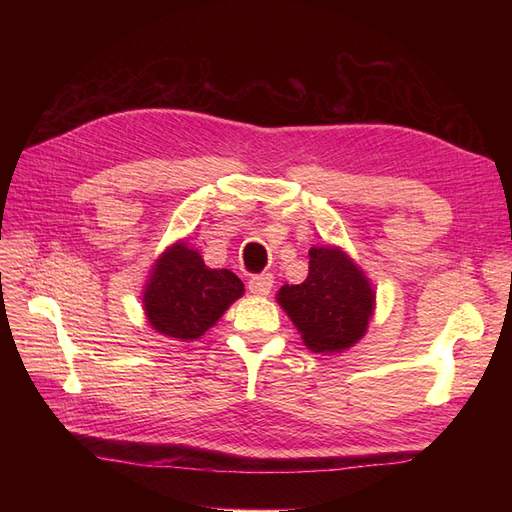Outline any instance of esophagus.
Listing matches in <instances>:
<instances>
[{"mask_svg": "<svg viewBox=\"0 0 512 512\" xmlns=\"http://www.w3.org/2000/svg\"><path fill=\"white\" fill-rule=\"evenodd\" d=\"M247 288H250V292L256 294V297H265V294H269L273 288V275L271 273L254 275L250 277V282H247Z\"/></svg>", "mask_w": 512, "mask_h": 512, "instance_id": "1", "label": "esophagus"}]
</instances>
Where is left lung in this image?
I'll return each instance as SVG.
<instances>
[{"instance_id":"left-lung-1","label":"left lung","mask_w":512,"mask_h":512,"mask_svg":"<svg viewBox=\"0 0 512 512\" xmlns=\"http://www.w3.org/2000/svg\"><path fill=\"white\" fill-rule=\"evenodd\" d=\"M277 301L314 352L350 348L365 335L374 314V290L359 267L335 247H312L307 280L282 286Z\"/></svg>"}]
</instances>
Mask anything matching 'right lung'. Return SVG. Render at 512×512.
Instances as JSON below:
<instances>
[{"instance_id":"1","label":"right lung","mask_w":512,"mask_h":512,"mask_svg":"<svg viewBox=\"0 0 512 512\" xmlns=\"http://www.w3.org/2000/svg\"><path fill=\"white\" fill-rule=\"evenodd\" d=\"M243 294V282L228 269H209L198 252L177 243L162 254L145 288L151 327L175 339H198Z\"/></svg>"}]
</instances>
